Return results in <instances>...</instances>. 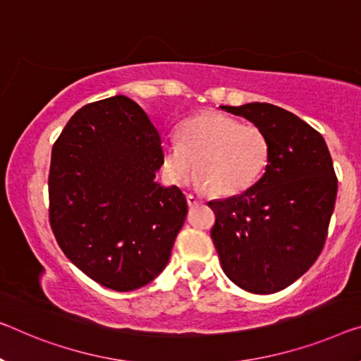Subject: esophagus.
I'll return each mask as SVG.
<instances>
[{
	"label": "esophagus",
	"mask_w": 361,
	"mask_h": 361,
	"mask_svg": "<svg viewBox=\"0 0 361 361\" xmlns=\"http://www.w3.org/2000/svg\"><path fill=\"white\" fill-rule=\"evenodd\" d=\"M187 203H188V207H197V204L200 203V200L195 195H192V193H187Z\"/></svg>",
	"instance_id": "34e87169"
}]
</instances>
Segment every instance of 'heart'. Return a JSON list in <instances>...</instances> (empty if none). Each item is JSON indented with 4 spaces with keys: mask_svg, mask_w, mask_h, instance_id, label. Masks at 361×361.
<instances>
[{
    "mask_svg": "<svg viewBox=\"0 0 361 361\" xmlns=\"http://www.w3.org/2000/svg\"><path fill=\"white\" fill-rule=\"evenodd\" d=\"M268 161L269 140L259 127L214 111L187 121L179 138L163 145V168L169 180L182 184L195 164V185L219 197L250 188Z\"/></svg>",
    "mask_w": 361,
    "mask_h": 361,
    "instance_id": "1",
    "label": "heart"
}]
</instances>
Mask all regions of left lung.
I'll list each match as a JSON object with an SVG mask.
<instances>
[{
  "label": "left lung",
  "instance_id": "1",
  "mask_svg": "<svg viewBox=\"0 0 361 361\" xmlns=\"http://www.w3.org/2000/svg\"><path fill=\"white\" fill-rule=\"evenodd\" d=\"M262 129L269 161L240 195L214 200L212 238L226 276L252 293L279 292L312 268L323 250L337 177L323 135L269 103L221 106Z\"/></svg>",
  "mask_w": 361,
  "mask_h": 361
}]
</instances>
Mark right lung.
Segmentation results:
<instances>
[{"label":"right lung","mask_w":361,"mask_h":361,"mask_svg":"<svg viewBox=\"0 0 361 361\" xmlns=\"http://www.w3.org/2000/svg\"><path fill=\"white\" fill-rule=\"evenodd\" d=\"M161 164L157 127L124 95L80 108L53 145V234L66 257L108 289H140L169 262L187 200L179 187L154 182Z\"/></svg>","instance_id":"right-lung-1"}]
</instances>
